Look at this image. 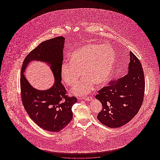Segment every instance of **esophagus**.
Returning <instances> with one entry per match:
<instances>
[{"mask_svg":"<svg viewBox=\"0 0 160 160\" xmlns=\"http://www.w3.org/2000/svg\"><path fill=\"white\" fill-rule=\"evenodd\" d=\"M83 99L85 101H91L92 99V97H88L84 98Z\"/></svg>","mask_w":160,"mask_h":160,"instance_id":"1","label":"esophagus"}]
</instances>
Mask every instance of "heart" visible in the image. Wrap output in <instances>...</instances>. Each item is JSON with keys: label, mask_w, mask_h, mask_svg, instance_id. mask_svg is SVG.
<instances>
[{"label": "heart", "mask_w": 160, "mask_h": 160, "mask_svg": "<svg viewBox=\"0 0 160 160\" xmlns=\"http://www.w3.org/2000/svg\"><path fill=\"white\" fill-rule=\"evenodd\" d=\"M69 63L62 64L60 75L69 86L77 83L80 74L83 78L72 90L77 96L86 95L94 85L102 87L111 76L115 62L113 48L110 46L89 43L77 48L69 56Z\"/></svg>", "instance_id": "obj_1"}]
</instances>
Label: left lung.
Instances as JSON below:
<instances>
[{
  "label": "left lung",
  "instance_id": "obj_1",
  "mask_svg": "<svg viewBox=\"0 0 160 160\" xmlns=\"http://www.w3.org/2000/svg\"><path fill=\"white\" fill-rule=\"evenodd\" d=\"M129 56L127 74L110 82L95 97L102 106L97 118L109 128H119L128 123L137 114L143 103L144 72L137 57L131 52Z\"/></svg>",
  "mask_w": 160,
  "mask_h": 160
}]
</instances>
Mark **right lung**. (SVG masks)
Instances as JSON below:
<instances>
[{
	"label": "right lung",
	"mask_w": 160,
	"mask_h": 160,
	"mask_svg": "<svg viewBox=\"0 0 160 160\" xmlns=\"http://www.w3.org/2000/svg\"><path fill=\"white\" fill-rule=\"evenodd\" d=\"M64 44L63 37L41 42L26 57L21 70V95L26 112L41 128L53 132H59L71 121L72 107L77 100L75 97L66 95V89L61 83L60 70ZM35 60L47 63L54 74V84L47 90L34 88L23 74L28 65Z\"/></svg>",
	"instance_id": "1"
}]
</instances>
